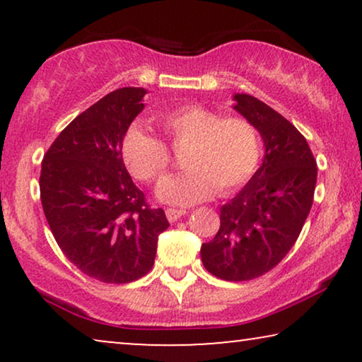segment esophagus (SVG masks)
Here are the masks:
<instances>
[{"label":"esophagus","mask_w":362,"mask_h":362,"mask_svg":"<svg viewBox=\"0 0 362 362\" xmlns=\"http://www.w3.org/2000/svg\"><path fill=\"white\" fill-rule=\"evenodd\" d=\"M186 214L185 209H175V207H168L166 209V217L170 222H175Z\"/></svg>","instance_id":"34e87169"}]
</instances>
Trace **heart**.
I'll use <instances>...</instances> for the list:
<instances>
[{
	"mask_svg": "<svg viewBox=\"0 0 362 362\" xmlns=\"http://www.w3.org/2000/svg\"><path fill=\"white\" fill-rule=\"evenodd\" d=\"M156 123L175 150L186 148L182 175L161 182L160 197L189 206L212 196L239 189L255 175L260 161V136L254 123L239 115L222 117L201 105H182L161 113ZM122 158L136 180L156 182L171 166V153L160 138L140 127L128 128Z\"/></svg>",
	"mask_w": 362,
	"mask_h": 362,
	"instance_id": "obj_1",
	"label": "heart"
}]
</instances>
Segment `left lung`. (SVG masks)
Wrapping results in <instances>:
<instances>
[{
	"mask_svg": "<svg viewBox=\"0 0 362 362\" xmlns=\"http://www.w3.org/2000/svg\"><path fill=\"white\" fill-rule=\"evenodd\" d=\"M235 110L254 123L265 158L239 194L221 207V227L201 247L206 270L227 281L270 272L298 239L313 204L316 160L305 136L259 98L237 93Z\"/></svg>",
	"mask_w": 362,
	"mask_h": 362,
	"instance_id": "1",
	"label": "left lung"
}]
</instances>
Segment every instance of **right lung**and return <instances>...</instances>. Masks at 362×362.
Wrapping results in <instances>:
<instances>
[{
  "instance_id": "1",
  "label": "right lung",
  "mask_w": 362,
  "mask_h": 362,
  "mask_svg": "<svg viewBox=\"0 0 362 362\" xmlns=\"http://www.w3.org/2000/svg\"><path fill=\"white\" fill-rule=\"evenodd\" d=\"M145 88L123 87L64 128L42 160L41 202L64 255L103 284H130L155 264L170 227L128 175L122 140L143 110Z\"/></svg>"
}]
</instances>
